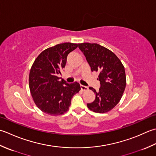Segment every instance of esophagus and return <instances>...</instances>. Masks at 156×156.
<instances>
[{
  "label": "esophagus",
  "mask_w": 156,
  "mask_h": 156,
  "mask_svg": "<svg viewBox=\"0 0 156 156\" xmlns=\"http://www.w3.org/2000/svg\"><path fill=\"white\" fill-rule=\"evenodd\" d=\"M81 90L82 91H87L88 90V87L85 86V85H81Z\"/></svg>",
  "instance_id": "1"
}]
</instances>
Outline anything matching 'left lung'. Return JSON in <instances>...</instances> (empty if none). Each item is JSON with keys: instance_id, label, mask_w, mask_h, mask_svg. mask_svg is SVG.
<instances>
[{"instance_id": "1", "label": "left lung", "mask_w": 156, "mask_h": 156, "mask_svg": "<svg viewBox=\"0 0 156 156\" xmlns=\"http://www.w3.org/2000/svg\"><path fill=\"white\" fill-rule=\"evenodd\" d=\"M91 71L99 73L98 79L100 87L98 91L90 87L95 95L93 102L87 104L91 110L98 113L112 110L121 99L126 87L125 67L119 58L106 48L98 44H79Z\"/></svg>"}]
</instances>
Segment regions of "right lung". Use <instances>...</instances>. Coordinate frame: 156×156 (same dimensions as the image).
<instances>
[{"instance_id": "1", "label": "right lung", "mask_w": 156, "mask_h": 156, "mask_svg": "<svg viewBox=\"0 0 156 156\" xmlns=\"http://www.w3.org/2000/svg\"><path fill=\"white\" fill-rule=\"evenodd\" d=\"M77 46L69 42L57 44L44 50L35 60L30 73V90L35 104L43 112L52 116L64 114L73 96L81 90L77 82L68 83L58 77L68 55Z\"/></svg>"}]
</instances>
